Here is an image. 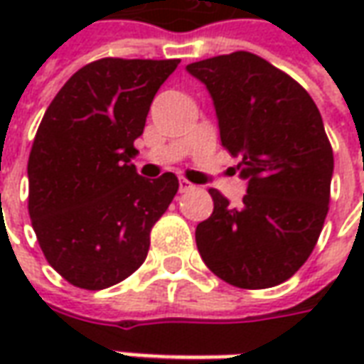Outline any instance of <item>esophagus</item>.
Instances as JSON below:
<instances>
[{
    "mask_svg": "<svg viewBox=\"0 0 364 364\" xmlns=\"http://www.w3.org/2000/svg\"><path fill=\"white\" fill-rule=\"evenodd\" d=\"M193 189H195L193 183H189L187 179H179V191H181V193H189V191Z\"/></svg>",
    "mask_w": 364,
    "mask_h": 364,
    "instance_id": "34e87169",
    "label": "esophagus"
}]
</instances>
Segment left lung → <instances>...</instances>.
Segmentation results:
<instances>
[{
    "instance_id": "left-lung-1",
    "label": "left lung",
    "mask_w": 364,
    "mask_h": 364,
    "mask_svg": "<svg viewBox=\"0 0 364 364\" xmlns=\"http://www.w3.org/2000/svg\"><path fill=\"white\" fill-rule=\"evenodd\" d=\"M213 97L220 142L240 158L247 193L232 206L216 189L195 230L200 257L240 289L281 284L310 257L329 205L333 151L312 97L252 52L187 66Z\"/></svg>"
}]
</instances>
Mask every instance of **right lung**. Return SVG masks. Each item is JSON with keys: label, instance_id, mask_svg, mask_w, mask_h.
I'll list each match as a JSON object with an SVG mask.
<instances>
[{"label": "right lung", "instance_id": "add662e5", "mask_svg": "<svg viewBox=\"0 0 364 364\" xmlns=\"http://www.w3.org/2000/svg\"><path fill=\"white\" fill-rule=\"evenodd\" d=\"M179 60L103 58L52 99L28 156V214L44 257L68 282L109 289L140 267L150 230L179 189L132 166L154 97Z\"/></svg>", "mask_w": 364, "mask_h": 364}]
</instances>
